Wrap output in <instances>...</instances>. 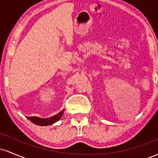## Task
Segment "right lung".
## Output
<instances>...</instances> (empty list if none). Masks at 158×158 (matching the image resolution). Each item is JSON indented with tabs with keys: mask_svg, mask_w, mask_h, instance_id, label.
<instances>
[{
	"mask_svg": "<svg viewBox=\"0 0 158 158\" xmlns=\"http://www.w3.org/2000/svg\"><path fill=\"white\" fill-rule=\"evenodd\" d=\"M63 112H64V110H62L61 112H59V114H56L55 116H53V117H50V118L41 119V118H39V117H28V119L31 121L32 123H33L34 124L37 125V126H50V125L53 124V123L57 122V121H59V119H61V117H62Z\"/></svg>",
	"mask_w": 158,
	"mask_h": 158,
	"instance_id": "1",
	"label": "right lung"
}]
</instances>
